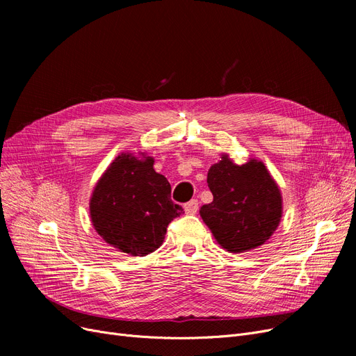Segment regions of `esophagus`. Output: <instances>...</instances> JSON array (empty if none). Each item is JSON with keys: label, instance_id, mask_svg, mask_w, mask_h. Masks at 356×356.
Wrapping results in <instances>:
<instances>
[{"label": "esophagus", "instance_id": "obj_1", "mask_svg": "<svg viewBox=\"0 0 356 356\" xmlns=\"http://www.w3.org/2000/svg\"><path fill=\"white\" fill-rule=\"evenodd\" d=\"M199 211V202L196 199H192L191 202L184 203V212L188 215H195Z\"/></svg>", "mask_w": 356, "mask_h": 356}]
</instances>
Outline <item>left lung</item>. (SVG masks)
Returning a JSON list of instances; mask_svg holds the SVG:
<instances>
[{"label": "left lung", "mask_w": 356, "mask_h": 356, "mask_svg": "<svg viewBox=\"0 0 356 356\" xmlns=\"http://www.w3.org/2000/svg\"><path fill=\"white\" fill-rule=\"evenodd\" d=\"M208 186L213 200L199 212L222 248L239 254L270 239L282 219L283 199L263 161L238 165L222 154L209 168Z\"/></svg>", "instance_id": "obj_1"}]
</instances>
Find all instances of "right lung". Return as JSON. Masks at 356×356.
<instances>
[{
  "mask_svg": "<svg viewBox=\"0 0 356 356\" xmlns=\"http://www.w3.org/2000/svg\"><path fill=\"white\" fill-rule=\"evenodd\" d=\"M154 160L121 153L92 192L93 228L106 244L133 257L156 251L168 223L183 213L170 199V183L153 168Z\"/></svg>",
  "mask_w": 356,
  "mask_h": 356,
  "instance_id": "obj_1",
  "label": "right lung"
}]
</instances>
